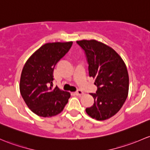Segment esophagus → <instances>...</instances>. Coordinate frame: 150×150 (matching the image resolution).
Here are the masks:
<instances>
[{
	"mask_svg": "<svg viewBox=\"0 0 150 150\" xmlns=\"http://www.w3.org/2000/svg\"><path fill=\"white\" fill-rule=\"evenodd\" d=\"M74 94L76 95H77V96H81V95H82L84 94V92L81 90H77L76 92H74Z\"/></svg>",
	"mask_w": 150,
	"mask_h": 150,
	"instance_id": "esophagus-1",
	"label": "esophagus"
}]
</instances>
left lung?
Wrapping results in <instances>:
<instances>
[{"mask_svg": "<svg viewBox=\"0 0 150 150\" xmlns=\"http://www.w3.org/2000/svg\"><path fill=\"white\" fill-rule=\"evenodd\" d=\"M85 53L89 76L95 79V102L86 112L98 121L108 119L124 104L129 92V79L125 63L112 48L95 40L76 41Z\"/></svg>", "mask_w": 150, "mask_h": 150, "instance_id": "left-lung-1", "label": "left lung"}]
</instances>
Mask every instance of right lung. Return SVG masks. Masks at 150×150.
<instances>
[{"label": "right lung", "instance_id": "1", "mask_svg": "<svg viewBox=\"0 0 150 150\" xmlns=\"http://www.w3.org/2000/svg\"><path fill=\"white\" fill-rule=\"evenodd\" d=\"M72 42L46 43L29 57L20 79V92L28 108L42 117L59 114L67 104L70 93L53 88V71L69 52Z\"/></svg>", "mask_w": 150, "mask_h": 150}]
</instances>
